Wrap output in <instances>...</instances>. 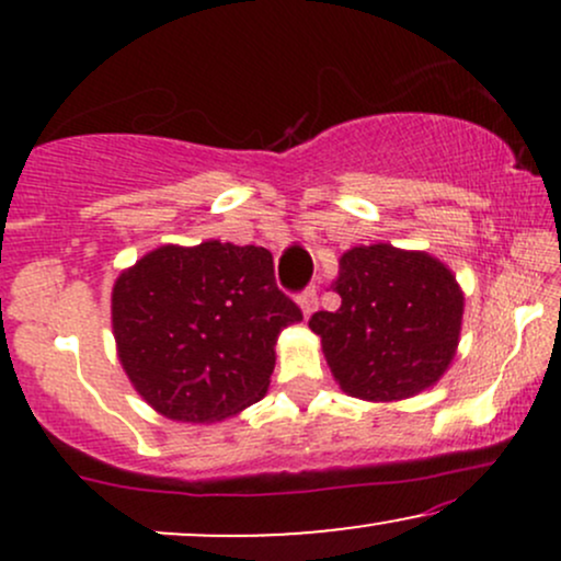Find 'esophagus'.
Wrapping results in <instances>:
<instances>
[{"label": "esophagus", "mask_w": 561, "mask_h": 561, "mask_svg": "<svg viewBox=\"0 0 561 561\" xmlns=\"http://www.w3.org/2000/svg\"><path fill=\"white\" fill-rule=\"evenodd\" d=\"M298 302H300V308H302V317H311V313L319 308V295H317V289H313V287L302 289V293L298 295Z\"/></svg>", "instance_id": "esophagus-1"}]
</instances>
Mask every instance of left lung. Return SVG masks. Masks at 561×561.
Masks as SVG:
<instances>
[{
    "instance_id": "obj_1",
    "label": "left lung",
    "mask_w": 561,
    "mask_h": 561,
    "mask_svg": "<svg viewBox=\"0 0 561 561\" xmlns=\"http://www.w3.org/2000/svg\"><path fill=\"white\" fill-rule=\"evenodd\" d=\"M337 311H317L340 388L364 401H401L440 379L459 345L465 298L454 274L427 253L392 244L353 248L340 259Z\"/></svg>"
}]
</instances>
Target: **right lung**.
Segmentation results:
<instances>
[{"label": "right lung", "instance_id": "1", "mask_svg": "<svg viewBox=\"0 0 561 561\" xmlns=\"http://www.w3.org/2000/svg\"><path fill=\"white\" fill-rule=\"evenodd\" d=\"M295 321L300 306L255 244H165L113 289L121 364L139 396L176 422H216L261 401L276 337Z\"/></svg>", "mask_w": 561, "mask_h": 561}]
</instances>
